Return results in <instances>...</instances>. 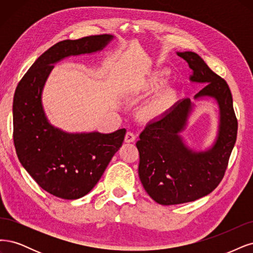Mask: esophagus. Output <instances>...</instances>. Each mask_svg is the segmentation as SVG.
Returning <instances> with one entry per match:
<instances>
[{"label":"esophagus","instance_id":"1","mask_svg":"<svg viewBox=\"0 0 253 253\" xmlns=\"http://www.w3.org/2000/svg\"><path fill=\"white\" fill-rule=\"evenodd\" d=\"M135 138H136V136H135V134L133 132L128 131L126 133V136H125V142L126 143H131V142L135 141Z\"/></svg>","mask_w":253,"mask_h":253}]
</instances>
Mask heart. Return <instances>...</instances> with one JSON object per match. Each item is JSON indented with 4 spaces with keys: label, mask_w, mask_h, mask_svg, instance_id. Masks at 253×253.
I'll list each match as a JSON object with an SVG mask.
<instances>
[{
    "label": "heart",
    "mask_w": 253,
    "mask_h": 253,
    "mask_svg": "<svg viewBox=\"0 0 253 253\" xmlns=\"http://www.w3.org/2000/svg\"><path fill=\"white\" fill-rule=\"evenodd\" d=\"M158 112H159V110H158V107L156 105H149L147 108H146V115L147 116H149V117H154V116H157L158 115Z\"/></svg>",
    "instance_id": "b5f03b06"
}]
</instances>
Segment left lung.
<instances>
[{
	"mask_svg": "<svg viewBox=\"0 0 253 253\" xmlns=\"http://www.w3.org/2000/svg\"><path fill=\"white\" fill-rule=\"evenodd\" d=\"M177 55L192 69V82L205 84L194 99L214 97L221 120L216 142L205 152L186 147L181 136L193 108L190 99L180 101L145 127L136 143L140 152L138 175L150 198L161 205L193 202L212 192L225 175L238 134V119L226 81L195 52H177Z\"/></svg>",
	"mask_w": 253,
	"mask_h": 253,
	"instance_id": "1",
	"label": "left lung"
}]
</instances>
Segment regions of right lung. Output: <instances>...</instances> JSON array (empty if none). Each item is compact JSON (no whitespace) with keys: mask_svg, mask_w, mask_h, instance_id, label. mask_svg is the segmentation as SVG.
<instances>
[{"mask_svg":"<svg viewBox=\"0 0 253 253\" xmlns=\"http://www.w3.org/2000/svg\"><path fill=\"white\" fill-rule=\"evenodd\" d=\"M110 35L65 40L41 54L13 96V143L22 166L45 191L65 200L84 197L123 145L126 129L103 134L66 133L45 117L41 93L53 64L69 55L102 50Z\"/></svg>","mask_w":253,"mask_h":253,"instance_id":"1","label":"right lung"}]
</instances>
